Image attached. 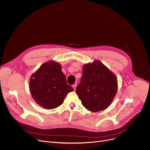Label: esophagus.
Wrapping results in <instances>:
<instances>
[{
  "instance_id": "obj_1",
  "label": "esophagus",
  "mask_w": 150,
  "mask_h": 150,
  "mask_svg": "<svg viewBox=\"0 0 150 150\" xmlns=\"http://www.w3.org/2000/svg\"><path fill=\"white\" fill-rule=\"evenodd\" d=\"M73 88H74V90H75V89H76V84H74V85H73Z\"/></svg>"
}]
</instances>
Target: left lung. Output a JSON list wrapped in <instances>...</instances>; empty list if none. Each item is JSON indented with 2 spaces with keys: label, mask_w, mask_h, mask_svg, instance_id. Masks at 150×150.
<instances>
[{
  "label": "left lung",
  "mask_w": 150,
  "mask_h": 150,
  "mask_svg": "<svg viewBox=\"0 0 150 150\" xmlns=\"http://www.w3.org/2000/svg\"><path fill=\"white\" fill-rule=\"evenodd\" d=\"M82 70L80 83L76 88L82 105L93 112L107 109L117 91L116 76L97 60L85 64Z\"/></svg>",
  "instance_id": "8db88e82"
}]
</instances>
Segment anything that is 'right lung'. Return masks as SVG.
<instances>
[{
    "label": "right lung",
    "mask_w": 150,
    "mask_h": 150,
    "mask_svg": "<svg viewBox=\"0 0 150 150\" xmlns=\"http://www.w3.org/2000/svg\"><path fill=\"white\" fill-rule=\"evenodd\" d=\"M59 63L50 60L40 66L30 79V90L34 100L42 108L53 109L60 105L74 88L67 82Z\"/></svg>",
    "instance_id": "1"
}]
</instances>
